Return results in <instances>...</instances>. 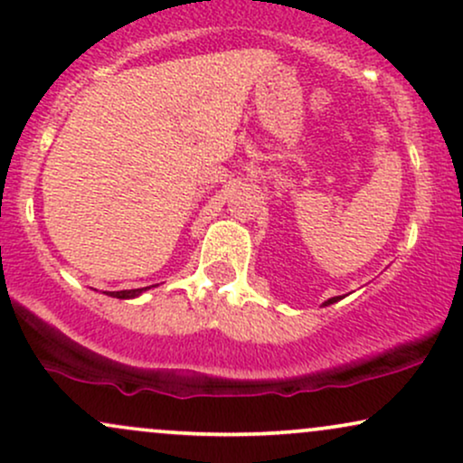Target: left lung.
I'll list each match as a JSON object with an SVG mask.
<instances>
[{
	"label": "left lung",
	"instance_id": "left-lung-1",
	"mask_svg": "<svg viewBox=\"0 0 463 463\" xmlns=\"http://www.w3.org/2000/svg\"><path fill=\"white\" fill-rule=\"evenodd\" d=\"M339 300V296H335V298H328L326 302H324V307H328V305H333V302H337Z\"/></svg>",
	"mask_w": 463,
	"mask_h": 463
}]
</instances>
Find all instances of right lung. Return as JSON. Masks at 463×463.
<instances>
[{"mask_svg":"<svg viewBox=\"0 0 463 463\" xmlns=\"http://www.w3.org/2000/svg\"><path fill=\"white\" fill-rule=\"evenodd\" d=\"M150 287H156V285H150ZM150 287H143V289H124V291H110L109 296H113V298H137V296L143 294L146 289H150Z\"/></svg>","mask_w":463,"mask_h":463,"instance_id":"obj_1","label":"right lung"}]
</instances>
